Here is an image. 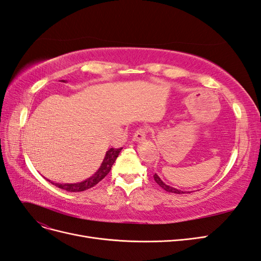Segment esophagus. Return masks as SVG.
<instances>
[{"label": "esophagus", "mask_w": 261, "mask_h": 261, "mask_svg": "<svg viewBox=\"0 0 261 261\" xmlns=\"http://www.w3.org/2000/svg\"><path fill=\"white\" fill-rule=\"evenodd\" d=\"M147 133H148V129L147 127H140L138 128L135 134H134V142H142V140H144L147 136Z\"/></svg>", "instance_id": "1"}]
</instances>
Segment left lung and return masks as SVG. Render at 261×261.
I'll return each instance as SVG.
<instances>
[{
  "label": "left lung",
  "instance_id": "obj_1",
  "mask_svg": "<svg viewBox=\"0 0 261 261\" xmlns=\"http://www.w3.org/2000/svg\"><path fill=\"white\" fill-rule=\"evenodd\" d=\"M153 179H154V181H156L161 188H163L164 190H166L167 192H170V193H177V194L190 193V192H187V191H181V190H179V189H175V188H173V187H170V186L166 185V183L159 178V175H158L157 173H154V174H153Z\"/></svg>",
  "mask_w": 261,
  "mask_h": 261
}]
</instances>
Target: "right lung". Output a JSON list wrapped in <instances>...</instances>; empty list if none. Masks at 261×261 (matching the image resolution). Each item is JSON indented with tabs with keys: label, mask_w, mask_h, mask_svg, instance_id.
<instances>
[{
	"label": "right lung",
	"mask_w": 261,
	"mask_h": 261,
	"mask_svg": "<svg viewBox=\"0 0 261 261\" xmlns=\"http://www.w3.org/2000/svg\"><path fill=\"white\" fill-rule=\"evenodd\" d=\"M62 82H66V81L62 80ZM122 149L123 148H111V149H109L107 153H105V157L102 161L101 167L97 169V171L92 175V177L88 178L87 180L78 182V183H55L50 180L48 181L51 182V185H55L56 187L66 190L68 192L86 191V190L96 186L102 179L107 177V174L110 172L112 166H113V164L115 163V160L118 157V154Z\"/></svg>",
	"instance_id": "1"
}]
</instances>
